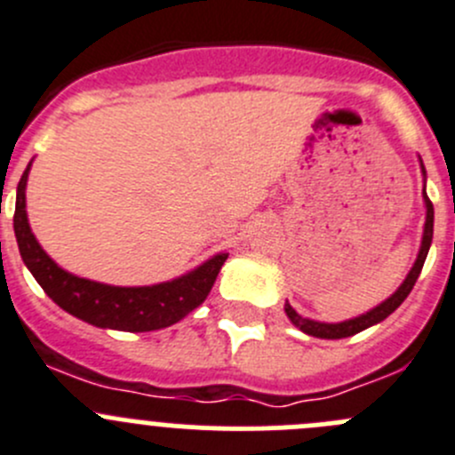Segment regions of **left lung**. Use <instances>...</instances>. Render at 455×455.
Here are the masks:
<instances>
[{
    "label": "left lung",
    "mask_w": 455,
    "mask_h": 455,
    "mask_svg": "<svg viewBox=\"0 0 455 455\" xmlns=\"http://www.w3.org/2000/svg\"><path fill=\"white\" fill-rule=\"evenodd\" d=\"M419 168H422V177H424L422 199H424V208H427V220H424V231H422V242H419L418 258H415L413 267H411V271L406 274V278L402 280V285L397 287V290H395L388 299L381 300L379 305H375V307L368 309V312L359 314V316L341 321V323H323V321L305 318V316H300V314L296 312L290 303H285L287 318H290L291 323H294L300 332L309 334V337H316V339H346V337H352V334H356V332H363V330L372 328V325L381 323L386 316H390L395 309L404 303V299L411 294V290H413L419 271H422L424 260H427L428 249H431V240H433V204L427 195V170H424L422 159H419Z\"/></svg>",
    "instance_id": "obj_1"
}]
</instances>
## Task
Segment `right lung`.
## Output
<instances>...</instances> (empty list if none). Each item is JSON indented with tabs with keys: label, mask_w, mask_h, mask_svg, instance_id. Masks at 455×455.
Listing matches in <instances>:
<instances>
[{
	"label": "right lung",
	"mask_w": 455,
	"mask_h": 455,
	"mask_svg": "<svg viewBox=\"0 0 455 455\" xmlns=\"http://www.w3.org/2000/svg\"><path fill=\"white\" fill-rule=\"evenodd\" d=\"M31 164L27 165L22 180L17 184L12 228H15L17 247H20L24 265L55 305H60L71 316L96 328L121 330V332H152V330L177 323L206 300L228 253L220 251L190 269L188 274L141 287L108 285V283L80 278L62 269L40 247L28 224L27 181Z\"/></svg>",
	"instance_id": "1"
}]
</instances>
